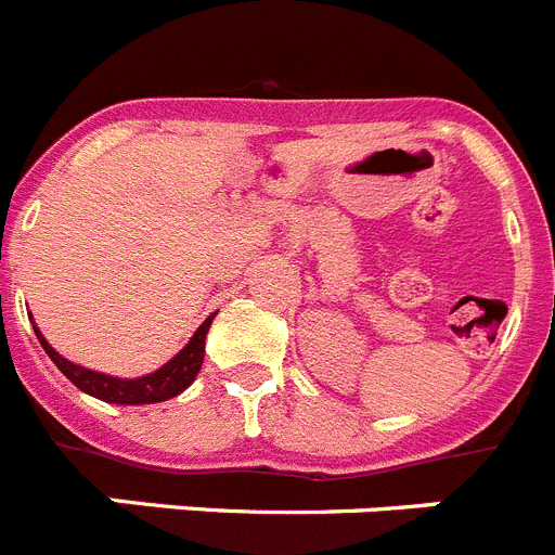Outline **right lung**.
I'll return each instance as SVG.
<instances>
[{"label": "right lung", "instance_id": "add662e5", "mask_svg": "<svg viewBox=\"0 0 555 555\" xmlns=\"http://www.w3.org/2000/svg\"><path fill=\"white\" fill-rule=\"evenodd\" d=\"M210 320H214V317H210ZM210 320H205L203 325L197 327V333L191 336L189 345H185L178 356L171 358L169 364H164L158 372H152V375L135 377V380H121V377L102 375V372L72 364V361H66L61 352H55L47 345V338L41 336L38 327L36 333L41 347L47 350V356L55 361L57 370H61L63 375L77 386V389L86 391V395L100 397V400H105V403L141 405V403H160V400H169V397L180 395L185 386H191V380L197 377L199 366H203L205 333H208Z\"/></svg>", "mask_w": 555, "mask_h": 555}]
</instances>
